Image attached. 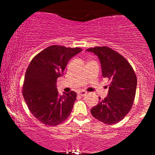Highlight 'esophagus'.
Listing matches in <instances>:
<instances>
[{"instance_id":"34e87169","label":"esophagus","mask_w":155,"mask_h":155,"mask_svg":"<svg viewBox=\"0 0 155 155\" xmlns=\"http://www.w3.org/2000/svg\"><path fill=\"white\" fill-rule=\"evenodd\" d=\"M78 94L80 95V96H84L87 94L86 92H84V91H80V92H79L78 93Z\"/></svg>"}]
</instances>
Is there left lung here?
<instances>
[{
  "mask_svg": "<svg viewBox=\"0 0 155 155\" xmlns=\"http://www.w3.org/2000/svg\"><path fill=\"white\" fill-rule=\"evenodd\" d=\"M98 56L104 78L110 81L108 95L91 109L96 119L108 125L121 120L132 108L137 87L135 73L124 57L111 48L96 46L86 50Z\"/></svg>",
  "mask_w": 155,
  "mask_h": 155,
  "instance_id": "8db88e82",
  "label": "left lung"
}]
</instances>
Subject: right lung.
I'll return each mask as SVG.
<instances>
[{
  "instance_id": "obj_1",
  "label": "right lung",
  "mask_w": 155,
  "mask_h": 155,
  "mask_svg": "<svg viewBox=\"0 0 155 155\" xmlns=\"http://www.w3.org/2000/svg\"><path fill=\"white\" fill-rule=\"evenodd\" d=\"M80 48L53 45L38 54L29 63L25 76L22 95L29 111L46 126H56L66 120L73 108L77 93L59 95L57 78Z\"/></svg>"
}]
</instances>
